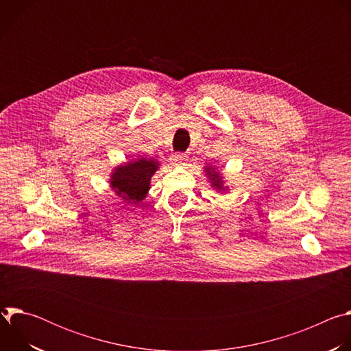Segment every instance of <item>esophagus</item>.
<instances>
[{"label":"esophagus","mask_w":351,"mask_h":351,"mask_svg":"<svg viewBox=\"0 0 351 351\" xmlns=\"http://www.w3.org/2000/svg\"><path fill=\"white\" fill-rule=\"evenodd\" d=\"M187 160H189V157H187V154H184V153H176V154H173V156L171 157V162H172L175 167L184 165V164L187 162Z\"/></svg>","instance_id":"34e87169"}]
</instances>
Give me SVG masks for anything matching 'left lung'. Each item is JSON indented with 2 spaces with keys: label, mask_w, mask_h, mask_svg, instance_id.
<instances>
[{
  "label": "left lung",
  "mask_w": 351,
  "mask_h": 351,
  "mask_svg": "<svg viewBox=\"0 0 351 351\" xmlns=\"http://www.w3.org/2000/svg\"><path fill=\"white\" fill-rule=\"evenodd\" d=\"M204 171H206L207 178H208L210 182H211V186H213L217 191H226L228 187H225L223 180H222V176L219 175V172H217L213 167H206Z\"/></svg>",
  "instance_id": "left-lung-1"
}]
</instances>
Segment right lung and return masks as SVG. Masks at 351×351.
<instances>
[{
    "mask_svg": "<svg viewBox=\"0 0 351 351\" xmlns=\"http://www.w3.org/2000/svg\"><path fill=\"white\" fill-rule=\"evenodd\" d=\"M158 165V161L152 158H138L119 165L111 175V187L126 203L137 204L145 198L149 190V180Z\"/></svg>",
    "mask_w": 351,
    "mask_h": 351,
    "instance_id": "1",
    "label": "right lung"
}]
</instances>
